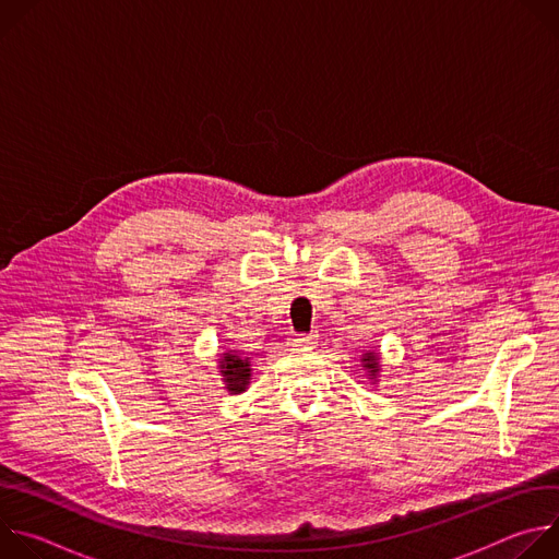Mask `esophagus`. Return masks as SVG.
I'll return each mask as SVG.
<instances>
[{
	"mask_svg": "<svg viewBox=\"0 0 559 559\" xmlns=\"http://www.w3.org/2000/svg\"><path fill=\"white\" fill-rule=\"evenodd\" d=\"M289 343H292V347H313L318 343V334L316 332H311V334H294L289 338Z\"/></svg>",
	"mask_w": 559,
	"mask_h": 559,
	"instance_id": "obj_1",
	"label": "esophagus"
}]
</instances>
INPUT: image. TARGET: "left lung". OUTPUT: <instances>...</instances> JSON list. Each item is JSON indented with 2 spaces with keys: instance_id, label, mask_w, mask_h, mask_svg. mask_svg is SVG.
I'll return each mask as SVG.
<instances>
[{
  "instance_id": "1",
  "label": "left lung",
  "mask_w": 559,
  "mask_h": 559,
  "mask_svg": "<svg viewBox=\"0 0 559 559\" xmlns=\"http://www.w3.org/2000/svg\"><path fill=\"white\" fill-rule=\"evenodd\" d=\"M362 362H365V369H369L371 376L378 373V367H380V365H378V356H376V354H365V356H362Z\"/></svg>"
}]
</instances>
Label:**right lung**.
<instances>
[{"label":"right lung","instance_id":"1","mask_svg":"<svg viewBox=\"0 0 559 559\" xmlns=\"http://www.w3.org/2000/svg\"><path fill=\"white\" fill-rule=\"evenodd\" d=\"M221 373H223V380L229 391L241 393V391H246V386L250 382L252 369H250L248 360H241L236 354H225L221 358Z\"/></svg>","mask_w":559,"mask_h":559}]
</instances>
